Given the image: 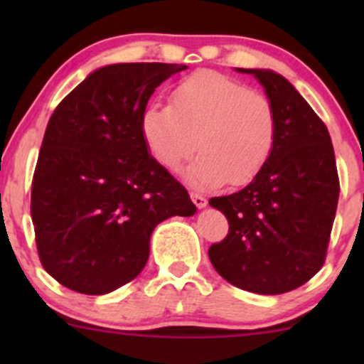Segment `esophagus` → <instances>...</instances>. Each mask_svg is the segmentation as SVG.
Returning <instances> with one entry per match:
<instances>
[{"instance_id":"34e87169","label":"esophagus","mask_w":364,"mask_h":364,"mask_svg":"<svg viewBox=\"0 0 364 364\" xmlns=\"http://www.w3.org/2000/svg\"><path fill=\"white\" fill-rule=\"evenodd\" d=\"M190 197H192L193 204H196L197 208H205V204H208V199H205L204 196H200V193L192 192V193H190Z\"/></svg>"}]
</instances>
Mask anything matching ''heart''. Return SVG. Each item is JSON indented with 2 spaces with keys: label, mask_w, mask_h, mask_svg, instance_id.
<instances>
[{
  "label": "heart",
  "mask_w": 364,
  "mask_h": 364,
  "mask_svg": "<svg viewBox=\"0 0 364 364\" xmlns=\"http://www.w3.org/2000/svg\"><path fill=\"white\" fill-rule=\"evenodd\" d=\"M142 134L155 159L172 172L199 148V159L186 171L192 185L243 186L271 159L277 112L260 91L215 70H199L172 87L171 105L146 109Z\"/></svg>",
  "instance_id": "obj_1"
}]
</instances>
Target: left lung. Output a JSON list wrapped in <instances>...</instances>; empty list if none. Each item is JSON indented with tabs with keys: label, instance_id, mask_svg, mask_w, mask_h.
Masks as SVG:
<instances>
[{
	"label": "left lung",
	"instance_id": "1",
	"mask_svg": "<svg viewBox=\"0 0 364 364\" xmlns=\"http://www.w3.org/2000/svg\"><path fill=\"white\" fill-rule=\"evenodd\" d=\"M253 73L277 112V142L259 176L209 204L229 234L209 247V260L229 284L255 294H284L322 266L338 204L335 149L324 121L296 87L271 70Z\"/></svg>",
	"mask_w": 364,
	"mask_h": 364
}]
</instances>
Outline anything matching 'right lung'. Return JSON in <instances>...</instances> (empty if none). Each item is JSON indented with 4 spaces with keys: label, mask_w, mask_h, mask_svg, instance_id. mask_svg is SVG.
I'll return each instance as SVG.
<instances>
[{
    "label": "right lung",
    "mask_w": 364,
    "mask_h": 364,
    "mask_svg": "<svg viewBox=\"0 0 364 364\" xmlns=\"http://www.w3.org/2000/svg\"><path fill=\"white\" fill-rule=\"evenodd\" d=\"M186 68H98L50 116L33 174L31 220L43 269L67 289L100 296L128 284L148 262L153 229L196 213L142 134L151 95Z\"/></svg>",
    "instance_id": "add662e5"
}]
</instances>
